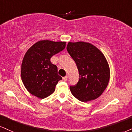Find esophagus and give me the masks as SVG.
<instances>
[{"label":"esophagus","mask_w":132,"mask_h":132,"mask_svg":"<svg viewBox=\"0 0 132 132\" xmlns=\"http://www.w3.org/2000/svg\"><path fill=\"white\" fill-rule=\"evenodd\" d=\"M67 78H68V77H67V76H64V77H63V80L64 81H66L67 80Z\"/></svg>","instance_id":"34e87169"}]
</instances>
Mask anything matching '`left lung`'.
Listing matches in <instances>:
<instances>
[{"mask_svg": "<svg viewBox=\"0 0 132 132\" xmlns=\"http://www.w3.org/2000/svg\"><path fill=\"white\" fill-rule=\"evenodd\" d=\"M67 50L79 71V81L70 89L75 98L86 102L95 100L108 86L110 70L108 61L100 50L84 42H69Z\"/></svg>", "mask_w": 132, "mask_h": 132, "instance_id": "obj_1", "label": "left lung"}]
</instances>
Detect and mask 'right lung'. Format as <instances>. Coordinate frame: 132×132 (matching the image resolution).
Wrapping results in <instances>:
<instances>
[{"label":"right lung","instance_id":"obj_1","mask_svg":"<svg viewBox=\"0 0 132 132\" xmlns=\"http://www.w3.org/2000/svg\"><path fill=\"white\" fill-rule=\"evenodd\" d=\"M65 44V42L40 40L26 53L21 64V79L32 95L43 99L54 92L62 78L57 74V67L50 59L64 50Z\"/></svg>","mask_w":132,"mask_h":132}]
</instances>
